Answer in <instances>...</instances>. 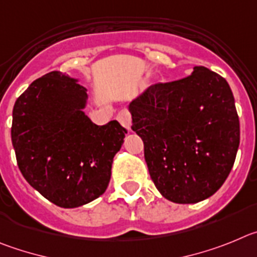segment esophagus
<instances>
[{"mask_svg":"<svg viewBox=\"0 0 257 257\" xmlns=\"http://www.w3.org/2000/svg\"><path fill=\"white\" fill-rule=\"evenodd\" d=\"M117 121H119L121 125L124 126V128H126L128 131H131V126H132V114L128 111V110H121V111H119V114H117L116 116Z\"/></svg>","mask_w":257,"mask_h":257,"instance_id":"esophagus-1","label":"esophagus"}]
</instances>
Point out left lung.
Listing matches in <instances>:
<instances>
[{"label":"left lung","instance_id":"1","mask_svg":"<svg viewBox=\"0 0 257 257\" xmlns=\"http://www.w3.org/2000/svg\"><path fill=\"white\" fill-rule=\"evenodd\" d=\"M152 182L166 200L196 203L218 191L239 146V119L230 87L205 66L152 84L129 105Z\"/></svg>","mask_w":257,"mask_h":257}]
</instances>
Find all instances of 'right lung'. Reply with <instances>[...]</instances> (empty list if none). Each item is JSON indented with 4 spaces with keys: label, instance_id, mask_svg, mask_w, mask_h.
Returning <instances> with one entry per match:
<instances>
[{
    "label": "right lung",
    "instance_id": "obj_1",
    "mask_svg": "<svg viewBox=\"0 0 257 257\" xmlns=\"http://www.w3.org/2000/svg\"><path fill=\"white\" fill-rule=\"evenodd\" d=\"M84 87L61 71L34 80L13 110L11 140L23 177L60 207L91 202L106 191L126 129L96 125L83 112Z\"/></svg>",
    "mask_w": 257,
    "mask_h": 257
}]
</instances>
